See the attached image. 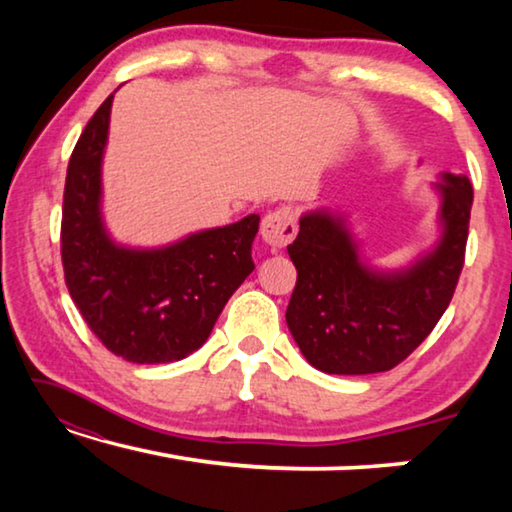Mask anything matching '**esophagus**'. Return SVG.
<instances>
[{"label":"esophagus","mask_w":512,"mask_h":512,"mask_svg":"<svg viewBox=\"0 0 512 512\" xmlns=\"http://www.w3.org/2000/svg\"><path fill=\"white\" fill-rule=\"evenodd\" d=\"M298 235V216L291 207H280L264 216L262 221V239L268 246L284 248Z\"/></svg>","instance_id":"obj_1"}]
</instances>
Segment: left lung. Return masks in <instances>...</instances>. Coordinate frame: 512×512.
Masks as SVG:
<instances>
[{"label":"left lung","mask_w":512,"mask_h":512,"mask_svg":"<svg viewBox=\"0 0 512 512\" xmlns=\"http://www.w3.org/2000/svg\"><path fill=\"white\" fill-rule=\"evenodd\" d=\"M440 244L411 268L372 271L343 219L309 212L287 246L298 271L287 325L311 366L329 375H370L402 363L452 302L465 262L472 183L445 173Z\"/></svg>","instance_id":"left-lung-1"}]
</instances>
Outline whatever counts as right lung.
Listing matches in <instances>:
<instances>
[{
	"label": "right lung",
	"instance_id": "add662e5",
	"mask_svg": "<svg viewBox=\"0 0 512 512\" xmlns=\"http://www.w3.org/2000/svg\"><path fill=\"white\" fill-rule=\"evenodd\" d=\"M112 94L101 103L69 158L60 257L65 284L94 336L133 363L185 359L207 341L239 284L253 273L259 216L189 235L178 244L117 246L101 221V158Z\"/></svg>",
	"mask_w": 512,
	"mask_h": 512
}]
</instances>
